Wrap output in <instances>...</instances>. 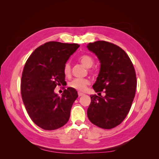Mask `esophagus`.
Wrapping results in <instances>:
<instances>
[{"label":"esophagus","instance_id":"1","mask_svg":"<svg viewBox=\"0 0 159 159\" xmlns=\"http://www.w3.org/2000/svg\"><path fill=\"white\" fill-rule=\"evenodd\" d=\"M84 94L83 93H81V92H79L78 93V96L79 97H81V96H82V95H84Z\"/></svg>","mask_w":159,"mask_h":159}]
</instances>
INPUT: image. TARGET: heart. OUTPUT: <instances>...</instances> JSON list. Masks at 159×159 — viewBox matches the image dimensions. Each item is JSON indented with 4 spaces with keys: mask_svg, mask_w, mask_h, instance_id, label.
Segmentation results:
<instances>
[{
    "mask_svg": "<svg viewBox=\"0 0 159 159\" xmlns=\"http://www.w3.org/2000/svg\"><path fill=\"white\" fill-rule=\"evenodd\" d=\"M80 61L85 66L86 68H90L94 64V60L89 55H83L80 57ZM64 74L66 76L68 77L71 74V66L69 62H66L64 64L63 69ZM89 84V81L85 78H75L72 80L69 84L70 87L79 91H83L85 89L86 86Z\"/></svg>",
    "mask_w": 159,
    "mask_h": 159,
    "instance_id": "b5f03b06",
    "label": "heart"
}]
</instances>
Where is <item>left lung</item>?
Instances as JSON below:
<instances>
[{"mask_svg": "<svg viewBox=\"0 0 159 159\" xmlns=\"http://www.w3.org/2000/svg\"><path fill=\"white\" fill-rule=\"evenodd\" d=\"M88 49L100 62V70L93 88L104 90L105 95H90L88 109L89 121L100 128L119 125L127 115L135 95L136 74L129 57L121 48L105 41L89 43Z\"/></svg>", "mask_w": 159, "mask_h": 159, "instance_id": "1", "label": "left lung"}]
</instances>
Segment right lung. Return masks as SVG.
<instances>
[{"label": "right lung", "instance_id": "obj_1", "mask_svg": "<svg viewBox=\"0 0 159 159\" xmlns=\"http://www.w3.org/2000/svg\"><path fill=\"white\" fill-rule=\"evenodd\" d=\"M79 47L78 44L46 42L26 62L21 79L22 98L32 121L43 129H57L68 121L78 91L68 88L60 97L54 89L65 84L64 64Z\"/></svg>", "mask_w": 159, "mask_h": 159}]
</instances>
